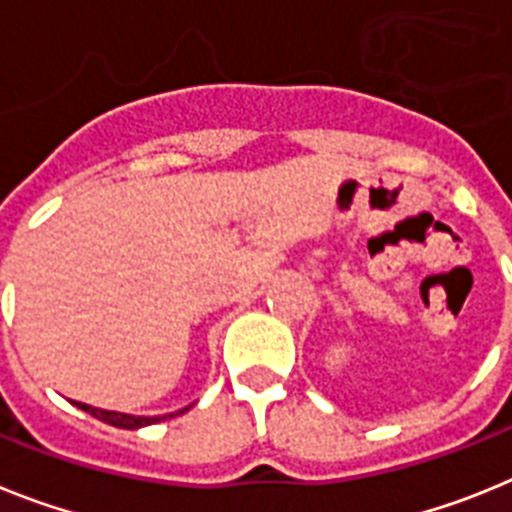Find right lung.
I'll list each match as a JSON object with an SVG mask.
<instances>
[{
  "label": "right lung",
  "instance_id": "right-lung-1",
  "mask_svg": "<svg viewBox=\"0 0 512 512\" xmlns=\"http://www.w3.org/2000/svg\"><path fill=\"white\" fill-rule=\"evenodd\" d=\"M71 402H74L79 410H84V413H89V415H94L97 420H102V423L115 425V428H125V431H138V428L161 423V420L174 418V415H182L192 408V405H189V408H182V410H176V413H166V415H130V413H115V410L92 408V405H87V402H76V400H71Z\"/></svg>",
  "mask_w": 512,
  "mask_h": 512
}]
</instances>
